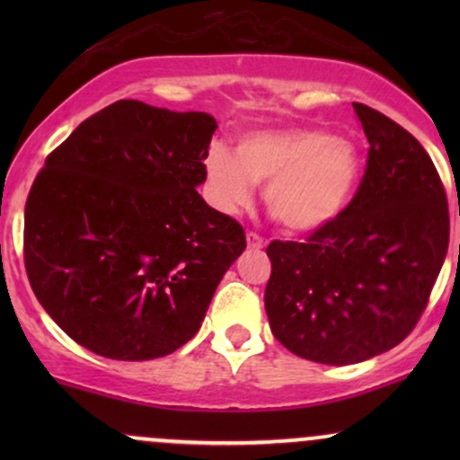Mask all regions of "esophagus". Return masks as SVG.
Masks as SVG:
<instances>
[{
	"instance_id": "obj_1",
	"label": "esophagus",
	"mask_w": 460,
	"mask_h": 460,
	"mask_svg": "<svg viewBox=\"0 0 460 460\" xmlns=\"http://www.w3.org/2000/svg\"><path fill=\"white\" fill-rule=\"evenodd\" d=\"M246 246L252 248V251H260V248H263V240L257 234H252V231H248V234H246Z\"/></svg>"
}]
</instances>
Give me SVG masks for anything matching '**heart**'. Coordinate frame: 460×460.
I'll return each instance as SVG.
<instances>
[{
  "mask_svg": "<svg viewBox=\"0 0 460 460\" xmlns=\"http://www.w3.org/2000/svg\"><path fill=\"white\" fill-rule=\"evenodd\" d=\"M361 157L352 142L322 129H263L242 136L235 153L214 146L205 157V194L225 216L263 203L294 234H314L337 218L355 192Z\"/></svg>",
  "mask_w": 460,
  "mask_h": 460,
  "instance_id": "obj_1",
  "label": "heart"
}]
</instances>
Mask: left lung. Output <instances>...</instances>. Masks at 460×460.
Returning a JSON list of instances; mask_svg holds the SVG:
<instances>
[{
    "instance_id": "8db88e82",
    "label": "left lung",
    "mask_w": 460,
    "mask_h": 460,
    "mask_svg": "<svg viewBox=\"0 0 460 460\" xmlns=\"http://www.w3.org/2000/svg\"><path fill=\"white\" fill-rule=\"evenodd\" d=\"M352 108L369 142L355 199L307 242L266 248L274 337L324 366L398 346L429 303L450 242L447 199L424 146L376 110Z\"/></svg>"
}]
</instances>
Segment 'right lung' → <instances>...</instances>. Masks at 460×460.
<instances>
[{
  "label": "right lung",
  "mask_w": 460,
  "mask_h": 460,
  "mask_svg": "<svg viewBox=\"0 0 460 460\" xmlns=\"http://www.w3.org/2000/svg\"><path fill=\"white\" fill-rule=\"evenodd\" d=\"M218 123L120 99L45 160L25 203V270L79 346L149 361L188 344L246 248L197 192Z\"/></svg>",
  "instance_id": "add662e5"
}]
</instances>
